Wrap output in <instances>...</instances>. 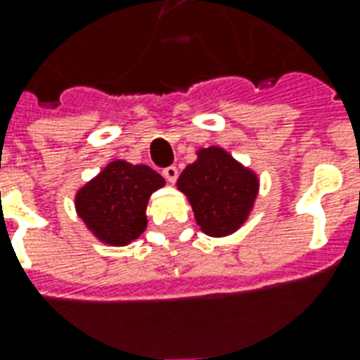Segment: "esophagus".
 Here are the masks:
<instances>
[{"instance_id":"34e87169","label":"esophagus","mask_w":360,"mask_h":360,"mask_svg":"<svg viewBox=\"0 0 360 360\" xmlns=\"http://www.w3.org/2000/svg\"><path fill=\"white\" fill-rule=\"evenodd\" d=\"M162 173H164V177L169 181V183H175L177 177H179V169H177L175 165H167V167H164V172Z\"/></svg>"}]
</instances>
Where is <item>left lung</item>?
<instances>
[{
    "mask_svg": "<svg viewBox=\"0 0 360 360\" xmlns=\"http://www.w3.org/2000/svg\"><path fill=\"white\" fill-rule=\"evenodd\" d=\"M177 187L187 195L204 233L224 237L237 231L249 216L258 179L226 150L210 146L198 150V160L185 167Z\"/></svg>",
    "mask_w": 360,
    "mask_h": 360,
    "instance_id": "1",
    "label": "left lung"
}]
</instances>
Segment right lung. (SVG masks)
<instances>
[{"mask_svg": "<svg viewBox=\"0 0 360 360\" xmlns=\"http://www.w3.org/2000/svg\"><path fill=\"white\" fill-rule=\"evenodd\" d=\"M164 183L148 165L117 160L77 193V212L100 241L123 247L146 229L148 198Z\"/></svg>", "mask_w": 360, "mask_h": 360, "instance_id": "obj_1", "label": "right lung"}]
</instances>
